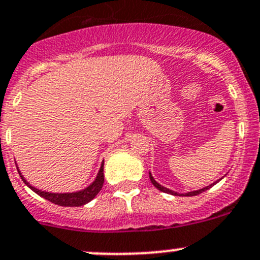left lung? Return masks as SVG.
<instances>
[{
    "label": "left lung",
    "mask_w": 260,
    "mask_h": 260,
    "mask_svg": "<svg viewBox=\"0 0 260 260\" xmlns=\"http://www.w3.org/2000/svg\"><path fill=\"white\" fill-rule=\"evenodd\" d=\"M150 179H151V183H152L153 185H155L156 188L158 189V190L164 191V193L173 194V196H178V193H175V191L170 190V189L165 188V186H162V185H160V184H158V183H156V181H155V179H153V178H152V175H151V173H150ZM216 183H217V181H216ZM216 183H215V184H216ZM212 185H213V184H211V185L206 186V188H203V189H200V190H196V191H189V193H186L185 196H186V197H193V196H198V194H201V193H202V191H205V190H207V189H210L211 186H212Z\"/></svg>",
    "instance_id": "left-lung-1"
}]
</instances>
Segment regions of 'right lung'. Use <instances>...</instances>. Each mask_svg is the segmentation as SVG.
Returning <instances> with one entry per match:
<instances>
[{"label": "right lung", "mask_w": 260, "mask_h": 260, "mask_svg": "<svg viewBox=\"0 0 260 260\" xmlns=\"http://www.w3.org/2000/svg\"><path fill=\"white\" fill-rule=\"evenodd\" d=\"M19 174H20V171H19ZM20 176H21V179L24 180V183L26 184V185L29 186L31 190H34L35 193L39 194L40 197L45 198V200L49 201V202L54 203V205H58V206H63V207H80V206L86 205V203H89L90 201L94 200V198L96 197V194L100 191V189L103 188V184H104V162H103L102 166H100V170H99V173H98V176H96V179L94 180V183L90 184V185L87 186L86 189H84V190L76 191V193L58 194V193H48V191H42V190H39V189H37V188H34V186L30 185V184L27 183L24 178H22L21 174H20Z\"/></svg>", "instance_id": "right-lung-1"}]
</instances>
